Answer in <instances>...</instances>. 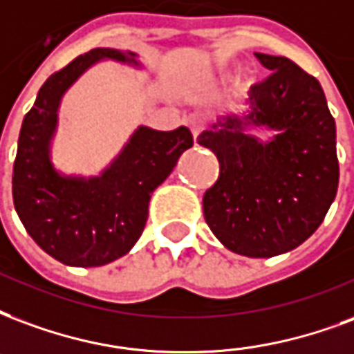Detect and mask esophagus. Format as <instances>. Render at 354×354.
<instances>
[{"mask_svg": "<svg viewBox=\"0 0 354 354\" xmlns=\"http://www.w3.org/2000/svg\"><path fill=\"white\" fill-rule=\"evenodd\" d=\"M187 125L191 127V133H193V137L197 138L198 133L204 129V122L201 116H189L187 118Z\"/></svg>", "mask_w": 354, "mask_h": 354, "instance_id": "1", "label": "esophagus"}]
</instances>
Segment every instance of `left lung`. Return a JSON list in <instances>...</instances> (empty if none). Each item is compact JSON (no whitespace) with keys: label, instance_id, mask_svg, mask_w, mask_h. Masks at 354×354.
I'll return each instance as SVG.
<instances>
[{"label":"left lung","instance_id":"left-lung-1","mask_svg":"<svg viewBox=\"0 0 354 354\" xmlns=\"http://www.w3.org/2000/svg\"><path fill=\"white\" fill-rule=\"evenodd\" d=\"M255 56L272 73L251 86L248 111L221 118L197 138L219 161L203 208L227 250L274 257L306 242L336 198V122L315 77L289 57ZM250 127L274 137L261 143L245 133Z\"/></svg>","mask_w":354,"mask_h":354}]
</instances>
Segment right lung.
I'll use <instances>...</instances> for the list:
<instances>
[{
  "instance_id": "add662e5",
  "label": "right lung",
  "mask_w": 354,
  "mask_h": 354,
  "mask_svg": "<svg viewBox=\"0 0 354 354\" xmlns=\"http://www.w3.org/2000/svg\"><path fill=\"white\" fill-rule=\"evenodd\" d=\"M133 52L93 48L75 57L41 86L24 116L12 167V201L35 243L69 266H103L137 243L148 204L178 159L193 146L187 127L156 131L140 125L101 176H64L50 161L59 101L84 71L99 59L138 65Z\"/></svg>"
}]
</instances>
